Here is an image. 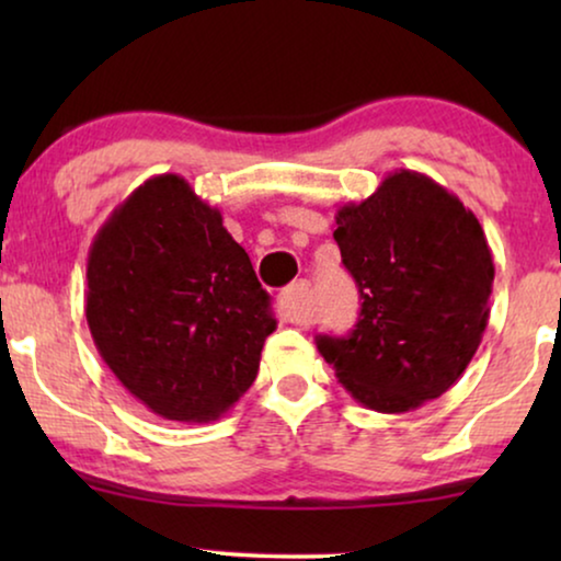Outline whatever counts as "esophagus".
Segmentation results:
<instances>
[{"label":"esophagus","instance_id":"obj_1","mask_svg":"<svg viewBox=\"0 0 561 561\" xmlns=\"http://www.w3.org/2000/svg\"><path fill=\"white\" fill-rule=\"evenodd\" d=\"M283 311H286L288 321H296V324H311L309 313V280H296L280 294Z\"/></svg>","mask_w":561,"mask_h":561}]
</instances>
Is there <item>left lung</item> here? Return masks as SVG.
Returning a JSON list of instances; mask_svg holds the SVG:
<instances>
[{
	"label": "left lung",
	"mask_w": 561,
	"mask_h": 561,
	"mask_svg": "<svg viewBox=\"0 0 561 561\" xmlns=\"http://www.w3.org/2000/svg\"><path fill=\"white\" fill-rule=\"evenodd\" d=\"M334 240L363 298L350 336H319L342 388L378 413H405L455 386L482 342L493 252L455 194L416 171L336 209Z\"/></svg>",
	"instance_id": "1"
}]
</instances>
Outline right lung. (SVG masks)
<instances>
[{
	"label": "right lung",
	"instance_id": "1",
	"mask_svg": "<svg viewBox=\"0 0 561 561\" xmlns=\"http://www.w3.org/2000/svg\"><path fill=\"white\" fill-rule=\"evenodd\" d=\"M87 321L122 386L186 424L219 419L248 393L278 327L221 211L175 173L137 186L96 232Z\"/></svg>",
	"mask_w": 561,
	"mask_h": 561
}]
</instances>
